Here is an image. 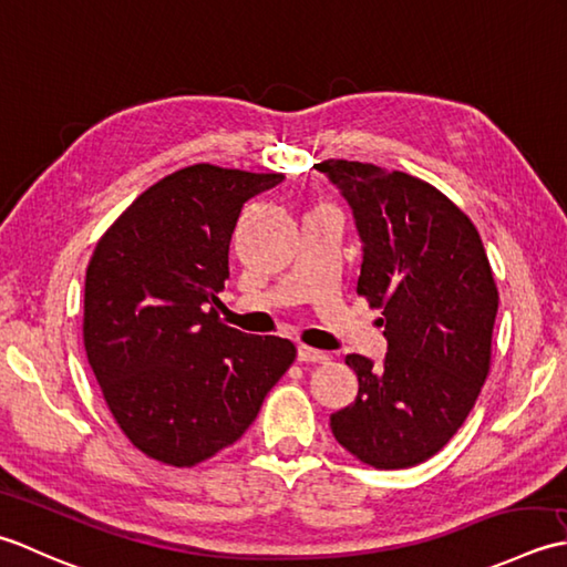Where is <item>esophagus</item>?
<instances>
[{
  "label": "esophagus",
  "mask_w": 567,
  "mask_h": 567,
  "mask_svg": "<svg viewBox=\"0 0 567 567\" xmlns=\"http://www.w3.org/2000/svg\"><path fill=\"white\" fill-rule=\"evenodd\" d=\"M328 360H330V357L326 352L308 348V344H300V348H298V362H318V364H322Z\"/></svg>",
  "instance_id": "1"
}]
</instances>
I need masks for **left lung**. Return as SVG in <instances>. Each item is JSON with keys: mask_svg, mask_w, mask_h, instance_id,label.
<instances>
[{"mask_svg": "<svg viewBox=\"0 0 567 567\" xmlns=\"http://www.w3.org/2000/svg\"><path fill=\"white\" fill-rule=\"evenodd\" d=\"M338 186L362 239L357 293L381 308L389 352L344 362L360 391L330 415L334 441L379 470L433 457L465 423L492 364L499 293L477 227L409 173L360 161L316 164Z\"/></svg>", "mask_w": 567, "mask_h": 567, "instance_id": "8db88e82", "label": "left lung"}]
</instances>
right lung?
Segmentation results:
<instances>
[{
	"instance_id": "add662e5",
	"label": "right lung",
	"mask_w": 567,
	"mask_h": 567,
	"mask_svg": "<svg viewBox=\"0 0 567 567\" xmlns=\"http://www.w3.org/2000/svg\"><path fill=\"white\" fill-rule=\"evenodd\" d=\"M284 173L195 164L114 219L85 274L87 362L122 433L146 457L193 467L237 443L296 360L291 340L219 320L229 241Z\"/></svg>"
}]
</instances>
